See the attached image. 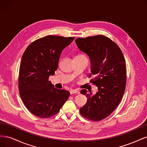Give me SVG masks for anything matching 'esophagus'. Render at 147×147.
I'll use <instances>...</instances> for the list:
<instances>
[{"label": "esophagus", "instance_id": "obj_1", "mask_svg": "<svg viewBox=\"0 0 147 147\" xmlns=\"http://www.w3.org/2000/svg\"><path fill=\"white\" fill-rule=\"evenodd\" d=\"M70 94H79V92L76 90H72L70 91Z\"/></svg>", "mask_w": 147, "mask_h": 147}]
</instances>
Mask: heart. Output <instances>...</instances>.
Listing matches in <instances>:
<instances>
[{
  "label": "heart",
  "instance_id": "1",
  "mask_svg": "<svg viewBox=\"0 0 147 147\" xmlns=\"http://www.w3.org/2000/svg\"><path fill=\"white\" fill-rule=\"evenodd\" d=\"M83 56V55H79V56Z\"/></svg>",
  "mask_w": 147,
  "mask_h": 147
}]
</instances>
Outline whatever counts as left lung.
I'll use <instances>...</instances> for the list:
<instances>
[{
	"instance_id": "1",
	"label": "left lung",
	"mask_w": 147,
	"mask_h": 147,
	"mask_svg": "<svg viewBox=\"0 0 147 147\" xmlns=\"http://www.w3.org/2000/svg\"><path fill=\"white\" fill-rule=\"evenodd\" d=\"M75 42L82 51L90 57L91 73L90 82L97 86L95 95L81 93L87 97V102L80 110L83 117L99 121L116 109L123 96L126 84V64L121 49L116 43L104 35H98L78 38Z\"/></svg>"
}]
</instances>
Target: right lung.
Wrapping results in <instances>:
<instances>
[{"label": "right lung", "mask_w": 147, "mask_h": 147, "mask_svg": "<svg viewBox=\"0 0 147 147\" xmlns=\"http://www.w3.org/2000/svg\"><path fill=\"white\" fill-rule=\"evenodd\" d=\"M75 37L48 35L31 43L22 56L18 88L24 105L33 115L42 118L59 112L70 92L55 88L48 80L55 75L62 51Z\"/></svg>", "instance_id": "1"}]
</instances>
